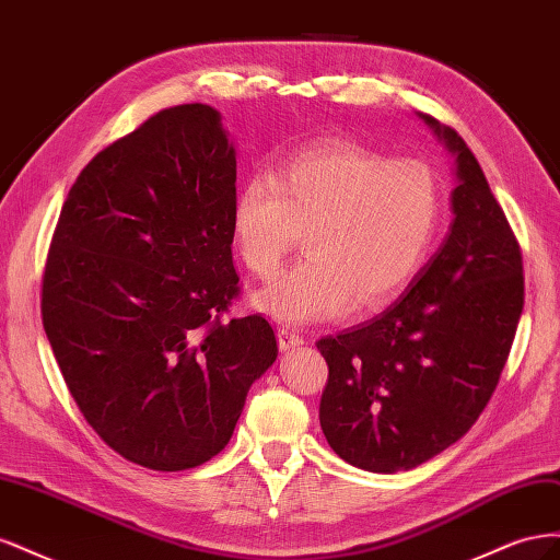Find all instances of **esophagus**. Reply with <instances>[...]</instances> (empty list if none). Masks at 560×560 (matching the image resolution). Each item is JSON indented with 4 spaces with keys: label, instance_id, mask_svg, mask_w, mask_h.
Returning <instances> with one entry per match:
<instances>
[{
    "label": "esophagus",
    "instance_id": "esophagus-1",
    "mask_svg": "<svg viewBox=\"0 0 560 560\" xmlns=\"http://www.w3.org/2000/svg\"><path fill=\"white\" fill-rule=\"evenodd\" d=\"M306 343V338H303L299 331H294V329H280L278 331V346H280V350H296L299 346H303Z\"/></svg>",
    "mask_w": 560,
    "mask_h": 560
}]
</instances>
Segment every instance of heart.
I'll use <instances>...</instances> for the list:
<instances>
[{"label": "heart", "mask_w": 560, "mask_h": 560, "mask_svg": "<svg viewBox=\"0 0 560 560\" xmlns=\"http://www.w3.org/2000/svg\"><path fill=\"white\" fill-rule=\"evenodd\" d=\"M439 217L442 184L428 163L315 144L241 186L231 241L249 273L270 280L306 233L308 257L254 296L299 327L397 299L425 264Z\"/></svg>", "instance_id": "b5f03b06"}]
</instances>
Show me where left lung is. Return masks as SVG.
I'll return each mask as SVG.
<instances>
[{"mask_svg": "<svg viewBox=\"0 0 560 560\" xmlns=\"http://www.w3.org/2000/svg\"><path fill=\"white\" fill-rule=\"evenodd\" d=\"M453 156V222L393 306L317 341L319 425L352 467L409 471L465 436L493 395L523 313L514 233L465 140L418 114Z\"/></svg>", "mask_w": 560, "mask_h": 560, "instance_id": "left-lung-1", "label": "left lung"}]
</instances>
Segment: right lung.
I'll return each mask as SVG.
<instances>
[{"instance_id": "add662e5", "label": "right lung", "mask_w": 560, "mask_h": 560, "mask_svg": "<svg viewBox=\"0 0 560 560\" xmlns=\"http://www.w3.org/2000/svg\"><path fill=\"white\" fill-rule=\"evenodd\" d=\"M235 147L210 105L151 116L83 167L50 243L42 317L89 425L156 471L208 463L278 358L261 315L222 322Z\"/></svg>"}]
</instances>
